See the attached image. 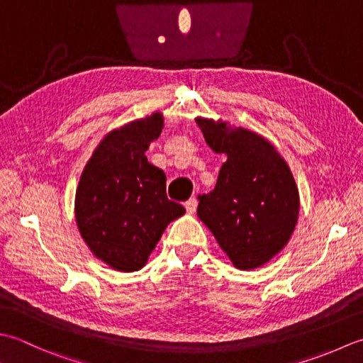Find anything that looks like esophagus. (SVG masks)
<instances>
[{
	"label": "esophagus",
	"instance_id": "esophagus-1",
	"mask_svg": "<svg viewBox=\"0 0 363 363\" xmlns=\"http://www.w3.org/2000/svg\"><path fill=\"white\" fill-rule=\"evenodd\" d=\"M184 208H186V211L189 214H194L196 210H197V201H196V199H189V201L184 202Z\"/></svg>",
	"mask_w": 363,
	"mask_h": 363
}]
</instances>
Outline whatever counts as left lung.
I'll use <instances>...</instances> for the list:
<instances>
[{
	"label": "left lung",
	"instance_id": "8db88e82",
	"mask_svg": "<svg viewBox=\"0 0 363 363\" xmlns=\"http://www.w3.org/2000/svg\"><path fill=\"white\" fill-rule=\"evenodd\" d=\"M227 161L216 186L199 196L197 216L235 268L255 269L282 250L298 223L299 194L290 167L263 136L225 122L196 119Z\"/></svg>",
	"mask_w": 363,
	"mask_h": 363
}]
</instances>
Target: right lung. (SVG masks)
I'll return each mask as SVG.
<instances>
[{"label": "right lung", "instance_id": "obj_1", "mask_svg": "<svg viewBox=\"0 0 363 363\" xmlns=\"http://www.w3.org/2000/svg\"><path fill=\"white\" fill-rule=\"evenodd\" d=\"M161 130V113L113 130L81 174L78 230L92 254L117 271L143 268L169 223L184 214L166 196L164 172L145 157Z\"/></svg>", "mask_w": 363, "mask_h": 363}]
</instances>
